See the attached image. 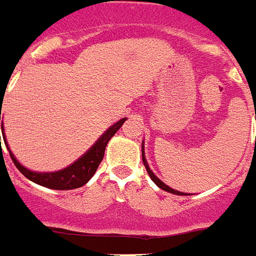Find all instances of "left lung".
<instances>
[{
    "mask_svg": "<svg viewBox=\"0 0 256 256\" xmlns=\"http://www.w3.org/2000/svg\"><path fill=\"white\" fill-rule=\"evenodd\" d=\"M144 141L142 142V162H144V168H146V170H148V176H150V178H151V180H152V182L155 183L156 186L159 187V188L164 190V191H166V192H170V194H174V195L188 196V194H186V192H180V191H177V190L172 188V187H169L168 184H165V183L162 182V180H160L159 178L156 177L155 174H154V172L151 170L150 166H148V160H146V156H144Z\"/></svg>",
    "mask_w": 256,
    "mask_h": 256,
    "instance_id": "1",
    "label": "left lung"
}]
</instances>
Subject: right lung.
<instances>
[{"label":"right lung","mask_w":256,"mask_h":256,"mask_svg":"<svg viewBox=\"0 0 256 256\" xmlns=\"http://www.w3.org/2000/svg\"><path fill=\"white\" fill-rule=\"evenodd\" d=\"M0 120H1V112H0ZM126 120V118H123L112 126H108V130L104 132V134L100 136V138L97 140L87 152L83 154L79 159H76L73 164H70L69 166L64 169H60L58 172H34L30 169L26 168L24 165L20 164L12 151L10 150L4 136V123L1 122V130L2 137H4V144L8 148V152H10L11 159H12L14 164L16 165V168L24 174L29 180L37 183L40 186L47 187V188L52 190H74L78 187L84 186L88 180L94 177V174L96 173L97 168L100 162L104 159V154H105V148L108 146V141L112 140V136L119 130L124 122ZM1 142V141H0Z\"/></svg>","instance_id":"obj_1"}]
</instances>
